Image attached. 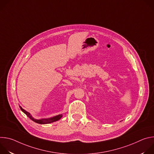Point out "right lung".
<instances>
[{"label":"right lung","instance_id":"1","mask_svg":"<svg viewBox=\"0 0 154 154\" xmlns=\"http://www.w3.org/2000/svg\"><path fill=\"white\" fill-rule=\"evenodd\" d=\"M20 108L22 110V112H23L30 119H32L33 121L38 123V124H48V123H51V122H55V121H57L58 120H59L61 117H62V115H58V116H56L54 118H49V119H34L31 115L30 114L26 112V110H24V109L22 108L21 106H20Z\"/></svg>","mask_w":154,"mask_h":154}]
</instances>
